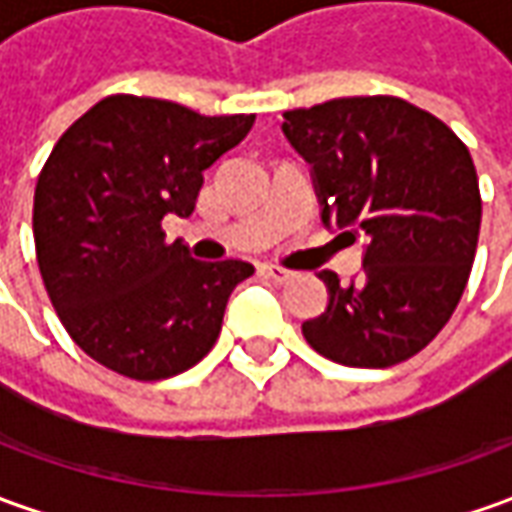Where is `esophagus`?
Returning a JSON list of instances; mask_svg holds the SVG:
<instances>
[{
  "label": "esophagus",
  "mask_w": 512,
  "mask_h": 512,
  "mask_svg": "<svg viewBox=\"0 0 512 512\" xmlns=\"http://www.w3.org/2000/svg\"><path fill=\"white\" fill-rule=\"evenodd\" d=\"M262 276L273 278V281H281V284H284V281H290L295 273L284 270V267H278V264H262Z\"/></svg>",
  "instance_id": "obj_1"
}]
</instances>
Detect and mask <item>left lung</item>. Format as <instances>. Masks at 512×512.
<instances>
[{
	"mask_svg": "<svg viewBox=\"0 0 512 512\" xmlns=\"http://www.w3.org/2000/svg\"><path fill=\"white\" fill-rule=\"evenodd\" d=\"M281 130L312 167L320 222L365 234L362 273H317L329 306L301 329L348 368H390L438 337L463 298L482 220L471 153L438 116L398 97L287 111Z\"/></svg>",
	"mask_w": 512,
	"mask_h": 512,
	"instance_id": "obj_1",
	"label": "left lung"
}]
</instances>
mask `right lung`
<instances>
[{
	"instance_id": "right-lung-1",
	"label": "right lung",
	"mask_w": 512,
	"mask_h": 512,
	"mask_svg": "<svg viewBox=\"0 0 512 512\" xmlns=\"http://www.w3.org/2000/svg\"><path fill=\"white\" fill-rule=\"evenodd\" d=\"M253 119L114 94L49 153L35 183V256L63 329L100 365L158 382L217 343L225 303L253 264L192 259L161 220L195 211L203 172Z\"/></svg>"
}]
</instances>
